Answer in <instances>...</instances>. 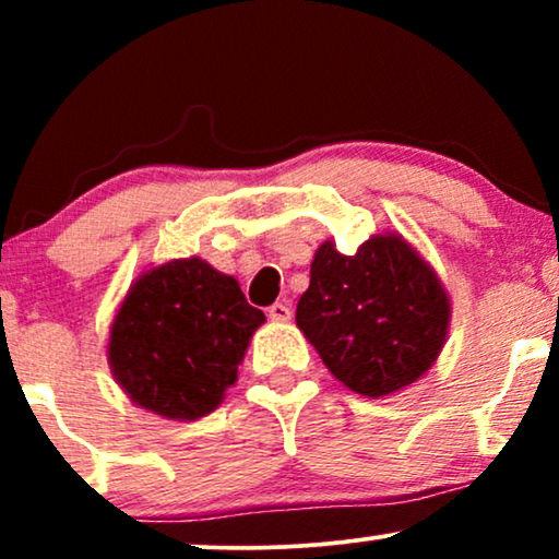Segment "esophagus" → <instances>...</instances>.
Returning <instances> with one entry per match:
<instances>
[{
  "instance_id": "34e87169",
  "label": "esophagus",
  "mask_w": 559,
  "mask_h": 559,
  "mask_svg": "<svg viewBox=\"0 0 559 559\" xmlns=\"http://www.w3.org/2000/svg\"><path fill=\"white\" fill-rule=\"evenodd\" d=\"M270 318L274 323H287V320L293 318V308H289L287 302H274L270 308Z\"/></svg>"
}]
</instances>
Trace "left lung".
Masks as SVG:
<instances>
[{"label":"left lung","instance_id":"8db88e82","mask_svg":"<svg viewBox=\"0 0 559 559\" xmlns=\"http://www.w3.org/2000/svg\"><path fill=\"white\" fill-rule=\"evenodd\" d=\"M295 320L341 384L379 400L415 384L438 361L450 297L400 234L371 236L350 257L325 241Z\"/></svg>","mask_w":559,"mask_h":559}]
</instances>
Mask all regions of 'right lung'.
Listing matches in <instances>:
<instances>
[{"label":"right lung","mask_w":559,"mask_h":559,"mask_svg":"<svg viewBox=\"0 0 559 559\" xmlns=\"http://www.w3.org/2000/svg\"><path fill=\"white\" fill-rule=\"evenodd\" d=\"M262 323L234 277L198 257L173 259L129 287L106 356L134 404L190 423L218 407Z\"/></svg>","instance_id":"1"}]
</instances>
